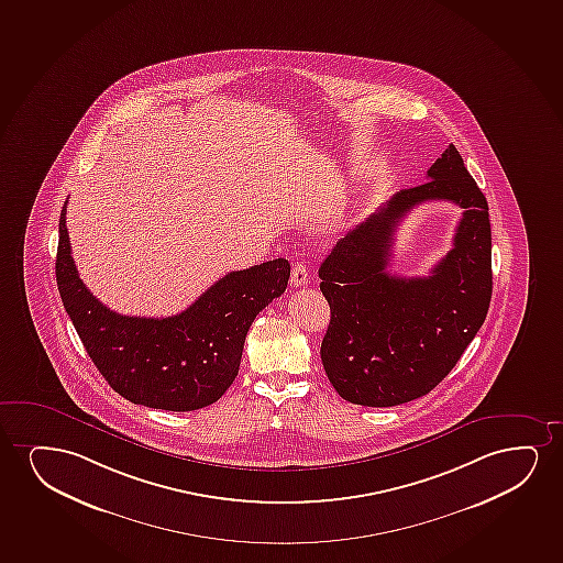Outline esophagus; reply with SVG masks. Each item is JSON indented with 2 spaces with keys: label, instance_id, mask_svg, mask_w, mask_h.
Wrapping results in <instances>:
<instances>
[{
  "label": "esophagus",
  "instance_id": "esophagus-1",
  "mask_svg": "<svg viewBox=\"0 0 563 563\" xmlns=\"http://www.w3.org/2000/svg\"><path fill=\"white\" fill-rule=\"evenodd\" d=\"M292 280L294 286H306L307 285V267L303 263L296 262L292 265Z\"/></svg>",
  "mask_w": 563,
  "mask_h": 563
}]
</instances>
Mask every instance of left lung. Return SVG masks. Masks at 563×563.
Returning <instances> with one entry per match:
<instances>
[{"label":"left lung","mask_w":563,"mask_h":563,"mask_svg":"<svg viewBox=\"0 0 563 563\" xmlns=\"http://www.w3.org/2000/svg\"><path fill=\"white\" fill-rule=\"evenodd\" d=\"M428 179L389 198L321 263V292L330 306L322 366L345 401L395 407L430 394L489 311L487 200L454 145L433 162ZM428 199H449L465 210L454 249L428 278L391 276L386 265L394 229Z\"/></svg>","instance_id":"obj_1"}]
</instances>
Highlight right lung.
Wrapping results in <instances>:
<instances>
[{
  "label": "right lung",
  "mask_w": 563,
  "mask_h": 563,
  "mask_svg": "<svg viewBox=\"0 0 563 563\" xmlns=\"http://www.w3.org/2000/svg\"><path fill=\"white\" fill-rule=\"evenodd\" d=\"M57 286L84 347L110 387L151 409H202L233 384L242 347L263 307L285 292V257L231 271L179 314L130 317L102 306L81 283L70 256L66 202L59 220Z\"/></svg>",
  "instance_id": "add662e5"
}]
</instances>
